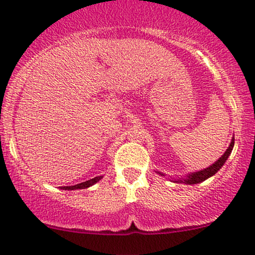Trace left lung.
<instances>
[{
  "label": "left lung",
  "instance_id": "left-lung-1",
  "mask_svg": "<svg viewBox=\"0 0 255 255\" xmlns=\"http://www.w3.org/2000/svg\"><path fill=\"white\" fill-rule=\"evenodd\" d=\"M234 145H235V138H232V140L230 142V145H229V147L226 149L225 152H224V155L218 159L217 162H214L212 166H209L208 168H205L202 170H198V172H194V173H190L189 175H186L185 178H178V179H173V183H179V184H189V185H192V184H198V183H202V181H205L206 179L213 177L215 173L218 172L222 167L224 166V163H225V161L228 159L229 156H230L232 149H234ZM158 174L161 175H164L163 173L161 172H157Z\"/></svg>",
  "mask_w": 255,
  "mask_h": 255
}]
</instances>
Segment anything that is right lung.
Wrapping results in <instances>:
<instances>
[{"label":"right lung","mask_w":255,"mask_h":255,"mask_svg":"<svg viewBox=\"0 0 255 255\" xmlns=\"http://www.w3.org/2000/svg\"><path fill=\"white\" fill-rule=\"evenodd\" d=\"M103 177L100 175V177H96L93 179H91V180H87V181H83V183L81 184H76V185L74 186H61V189L63 190H77V189H87V187L94 185V184L98 183V181L100 180Z\"/></svg>","instance_id":"obj_1"}]
</instances>
